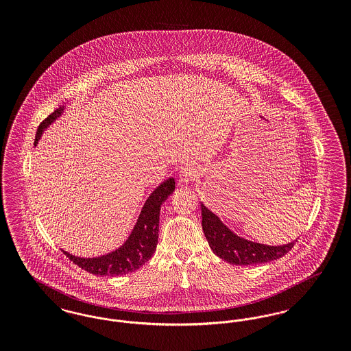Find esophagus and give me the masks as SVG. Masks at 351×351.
Listing matches in <instances>:
<instances>
[{
  "label": "esophagus",
  "mask_w": 351,
  "mask_h": 351,
  "mask_svg": "<svg viewBox=\"0 0 351 351\" xmlns=\"http://www.w3.org/2000/svg\"><path fill=\"white\" fill-rule=\"evenodd\" d=\"M179 178H180V183H191L192 180L196 179V172L193 169H191V168H186V169H184V171L180 172Z\"/></svg>",
  "instance_id": "obj_1"
}]
</instances>
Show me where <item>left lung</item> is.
<instances>
[{
  "label": "left lung",
  "instance_id": "obj_1",
  "mask_svg": "<svg viewBox=\"0 0 351 351\" xmlns=\"http://www.w3.org/2000/svg\"><path fill=\"white\" fill-rule=\"evenodd\" d=\"M201 216L202 230L210 249L221 259L233 265L250 266L267 263L282 258L295 246V242L283 246H267L243 239L230 232L202 202Z\"/></svg>",
  "mask_w": 351,
  "mask_h": 351
}]
</instances>
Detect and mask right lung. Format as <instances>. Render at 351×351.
Returning <instances> with one entry per match:
<instances>
[{
  "instance_id": "obj_1",
  "label": "right lung",
  "mask_w": 351,
  "mask_h": 351,
  "mask_svg": "<svg viewBox=\"0 0 351 351\" xmlns=\"http://www.w3.org/2000/svg\"><path fill=\"white\" fill-rule=\"evenodd\" d=\"M63 113V106L53 110L49 117L40 122L34 145L40 139L43 130L52 123L56 118ZM175 189V180L169 178L166 182L160 184L146 200L133 233L125 242L122 247L113 251L108 255L100 258H77L66 251H63L68 258L83 268L86 272L97 275V276H117L123 274H130L142 267L155 252L158 245V234H159V213L160 205L165 202L168 196Z\"/></svg>"
}]
</instances>
